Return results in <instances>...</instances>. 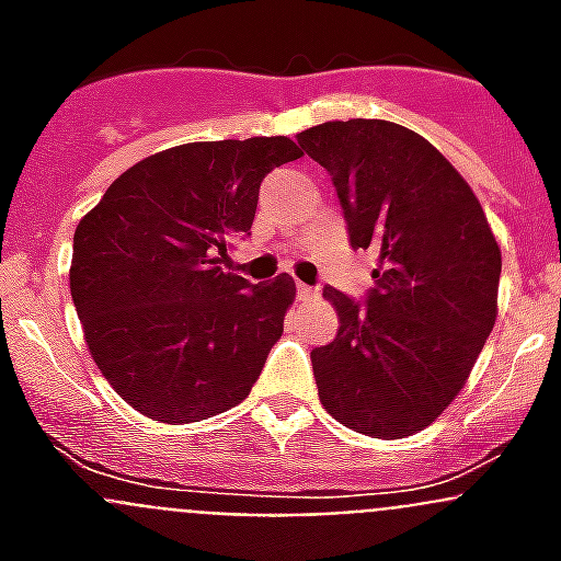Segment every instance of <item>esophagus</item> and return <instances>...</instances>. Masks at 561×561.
Wrapping results in <instances>:
<instances>
[{
	"label": "esophagus",
	"mask_w": 561,
	"mask_h": 561,
	"mask_svg": "<svg viewBox=\"0 0 561 561\" xmlns=\"http://www.w3.org/2000/svg\"><path fill=\"white\" fill-rule=\"evenodd\" d=\"M297 297H300V300H314V297H317V289H314V286L297 284Z\"/></svg>",
	"instance_id": "34e87169"
}]
</instances>
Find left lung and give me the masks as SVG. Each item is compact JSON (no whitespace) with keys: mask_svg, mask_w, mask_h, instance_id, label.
I'll return each instance as SVG.
<instances>
[{"mask_svg":"<svg viewBox=\"0 0 561 561\" xmlns=\"http://www.w3.org/2000/svg\"><path fill=\"white\" fill-rule=\"evenodd\" d=\"M297 142L331 173L351 247L379 250L368 306L323 289L340 331L311 351L317 393L354 433H419L453 404L492 334L497 238L453 162L399 123L331 121Z\"/></svg>","mask_w":561,"mask_h":561,"instance_id":"1","label":"left lung"}]
</instances>
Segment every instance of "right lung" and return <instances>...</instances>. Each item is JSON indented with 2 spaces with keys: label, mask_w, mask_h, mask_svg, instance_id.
Masks as SVG:
<instances>
[{
  "label": "right lung",
  "mask_w": 561,
  "mask_h": 561,
  "mask_svg": "<svg viewBox=\"0 0 561 561\" xmlns=\"http://www.w3.org/2000/svg\"><path fill=\"white\" fill-rule=\"evenodd\" d=\"M289 137L185 142L151 153L78 221L69 291L87 348L126 404L191 424L250 396L295 304V280L221 270L227 238L255 219Z\"/></svg>",
  "instance_id": "obj_1"
}]
</instances>
